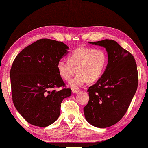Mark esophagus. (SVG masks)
Instances as JSON below:
<instances>
[{"mask_svg":"<svg viewBox=\"0 0 148 148\" xmlns=\"http://www.w3.org/2000/svg\"><path fill=\"white\" fill-rule=\"evenodd\" d=\"M72 91V92H73V93H77V92H79L80 89H78V88H73Z\"/></svg>","mask_w":148,"mask_h":148,"instance_id":"obj_1","label":"esophagus"}]
</instances>
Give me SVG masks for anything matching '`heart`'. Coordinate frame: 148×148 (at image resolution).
Instances as JSON below:
<instances>
[{"label":"heart","instance_id":"1","mask_svg":"<svg viewBox=\"0 0 148 148\" xmlns=\"http://www.w3.org/2000/svg\"><path fill=\"white\" fill-rule=\"evenodd\" d=\"M107 64V56L103 50L79 47L69 56V61L61 60L57 64L58 73L61 78L69 82L72 87H77L85 83L98 80L104 72Z\"/></svg>","mask_w":148,"mask_h":148}]
</instances>
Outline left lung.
<instances>
[{
    "mask_svg": "<svg viewBox=\"0 0 148 148\" xmlns=\"http://www.w3.org/2000/svg\"><path fill=\"white\" fill-rule=\"evenodd\" d=\"M89 43L106 48L108 63L100 78L88 87L89 100L83 112L90 124L108 127L124 116L137 89L136 63L133 55L113 40Z\"/></svg>",
    "mask_w": 148,
    "mask_h": 148,
    "instance_id": "8db88e82",
    "label": "left lung"
}]
</instances>
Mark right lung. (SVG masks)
<instances>
[{
	"mask_svg": "<svg viewBox=\"0 0 148 148\" xmlns=\"http://www.w3.org/2000/svg\"><path fill=\"white\" fill-rule=\"evenodd\" d=\"M69 47L62 42L42 39L21 51L10 70L13 104L28 123L47 127L55 122L60 114L64 98L71 95L65 87L57 64L68 53Z\"/></svg>",
	"mask_w": 148,
	"mask_h": 148,
	"instance_id": "obj_1",
	"label": "right lung"
}]
</instances>
